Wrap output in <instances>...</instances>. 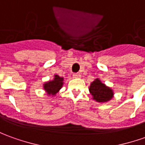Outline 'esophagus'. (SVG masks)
Instances as JSON below:
<instances>
[{
    "label": "esophagus",
    "instance_id": "1",
    "mask_svg": "<svg viewBox=\"0 0 145 145\" xmlns=\"http://www.w3.org/2000/svg\"><path fill=\"white\" fill-rule=\"evenodd\" d=\"M73 77H74V78H80L81 77L80 73H74V74H73Z\"/></svg>",
    "mask_w": 145,
    "mask_h": 145
}]
</instances>
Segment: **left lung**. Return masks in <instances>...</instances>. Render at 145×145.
I'll use <instances>...</instances> for the list:
<instances>
[{
  "label": "left lung",
  "instance_id": "obj_1",
  "mask_svg": "<svg viewBox=\"0 0 145 145\" xmlns=\"http://www.w3.org/2000/svg\"><path fill=\"white\" fill-rule=\"evenodd\" d=\"M89 92L93 95V98L98 102H105L110 101L113 97V90L101 83L99 79L94 80L90 84Z\"/></svg>",
  "mask_w": 145,
  "mask_h": 145
}]
</instances>
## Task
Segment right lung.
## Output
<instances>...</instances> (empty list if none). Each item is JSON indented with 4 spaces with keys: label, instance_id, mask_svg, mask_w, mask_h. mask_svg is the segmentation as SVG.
I'll list each match as a JSON object with an SVG mask.
<instances>
[{
    "label": "right lung",
    "instance_id": "right-lung-1",
    "mask_svg": "<svg viewBox=\"0 0 145 145\" xmlns=\"http://www.w3.org/2000/svg\"><path fill=\"white\" fill-rule=\"evenodd\" d=\"M63 78H61L59 75L56 74L53 80L48 82H46L44 84V89L48 92V94L55 95L59 90L60 88L62 87V86H63Z\"/></svg>",
    "mask_w": 145,
    "mask_h": 145
}]
</instances>
